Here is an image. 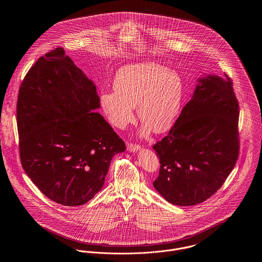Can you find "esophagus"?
Segmentation results:
<instances>
[{
  "instance_id": "obj_1",
  "label": "esophagus",
  "mask_w": 262,
  "mask_h": 262,
  "mask_svg": "<svg viewBox=\"0 0 262 262\" xmlns=\"http://www.w3.org/2000/svg\"><path fill=\"white\" fill-rule=\"evenodd\" d=\"M139 149H140V146L137 145V144H134V143H128L127 144V150L129 152H137Z\"/></svg>"
}]
</instances>
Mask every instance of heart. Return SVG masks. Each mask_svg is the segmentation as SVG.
<instances>
[{
	"label": "heart",
	"mask_w": 262,
	"mask_h": 262,
	"mask_svg": "<svg viewBox=\"0 0 262 262\" xmlns=\"http://www.w3.org/2000/svg\"><path fill=\"white\" fill-rule=\"evenodd\" d=\"M115 91L101 95L104 112L119 128L133 122L134 108L143 123L142 137L168 132L178 117L183 97V80L179 74L159 63L138 62L126 66L116 75Z\"/></svg>",
	"instance_id": "heart-1"
}]
</instances>
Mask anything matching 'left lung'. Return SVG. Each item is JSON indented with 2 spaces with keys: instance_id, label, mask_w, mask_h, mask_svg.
Returning <instances> with one entry per match:
<instances>
[{
  "instance_id": "8db88e82",
  "label": "left lung",
  "mask_w": 262,
  "mask_h": 262,
  "mask_svg": "<svg viewBox=\"0 0 262 262\" xmlns=\"http://www.w3.org/2000/svg\"><path fill=\"white\" fill-rule=\"evenodd\" d=\"M224 75L199 78L169 134L153 145L161 164L153 186L174 205L209 199L237 162L238 102L232 79Z\"/></svg>"
}]
</instances>
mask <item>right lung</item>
I'll return each instance as SVG.
<instances>
[{"label":"right lung","instance_id":"add662e5","mask_svg":"<svg viewBox=\"0 0 262 262\" xmlns=\"http://www.w3.org/2000/svg\"><path fill=\"white\" fill-rule=\"evenodd\" d=\"M96 86L62 48L38 59L19 88L16 118L25 173L64 206L86 203L103 187L125 142L105 119Z\"/></svg>","mask_w":262,"mask_h":262}]
</instances>
